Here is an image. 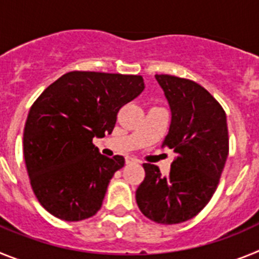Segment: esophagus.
I'll list each match as a JSON object with an SVG mask.
<instances>
[{
  "mask_svg": "<svg viewBox=\"0 0 259 259\" xmlns=\"http://www.w3.org/2000/svg\"><path fill=\"white\" fill-rule=\"evenodd\" d=\"M136 159H135V158H130V157H128V158H125V163H127V164H130V163H136Z\"/></svg>",
  "mask_w": 259,
  "mask_h": 259,
  "instance_id": "esophagus-1",
  "label": "esophagus"
}]
</instances>
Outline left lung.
I'll return each mask as SVG.
<instances>
[{
	"label": "left lung",
	"mask_w": 259,
	"mask_h": 259,
	"mask_svg": "<svg viewBox=\"0 0 259 259\" xmlns=\"http://www.w3.org/2000/svg\"><path fill=\"white\" fill-rule=\"evenodd\" d=\"M171 110V124L162 146L178 153L170 174L144 163L145 179L136 202L146 218L178 224L206 206L218 187L228 157L226 113L206 89L192 80L155 75Z\"/></svg>",
	"instance_id": "1"
}]
</instances>
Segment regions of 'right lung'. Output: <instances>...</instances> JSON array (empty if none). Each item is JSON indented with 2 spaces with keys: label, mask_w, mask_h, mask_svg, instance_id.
I'll list each match as a JSON object with an SVG mask.
<instances>
[{
  "label": "right lung",
  "mask_w": 259,
  "mask_h": 259,
  "mask_svg": "<svg viewBox=\"0 0 259 259\" xmlns=\"http://www.w3.org/2000/svg\"><path fill=\"white\" fill-rule=\"evenodd\" d=\"M144 88L139 75L72 71L50 84L32 105L23 152L32 191L48 212L79 222L101 209L124 158L102 155L92 140L113 132L119 109Z\"/></svg>",
  "instance_id": "1"
}]
</instances>
